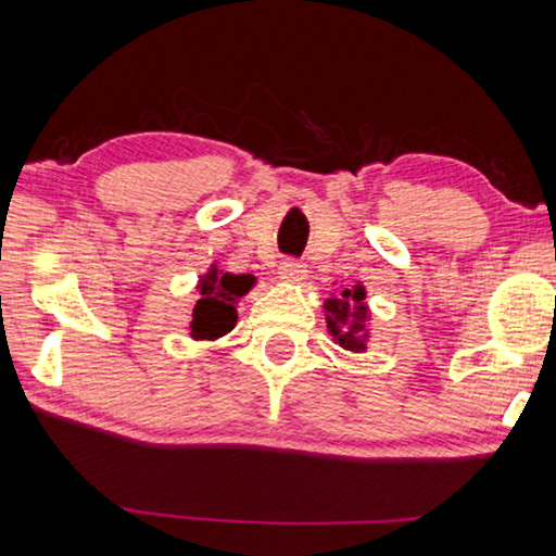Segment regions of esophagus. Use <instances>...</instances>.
<instances>
[{"label": "esophagus", "mask_w": 556, "mask_h": 556, "mask_svg": "<svg viewBox=\"0 0 556 556\" xmlns=\"http://www.w3.org/2000/svg\"><path fill=\"white\" fill-rule=\"evenodd\" d=\"M279 275L285 279H291V281H301V279H306V265H304V262L289 257V260L281 262Z\"/></svg>", "instance_id": "34e87169"}]
</instances>
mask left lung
<instances>
[{"mask_svg":"<svg viewBox=\"0 0 556 556\" xmlns=\"http://www.w3.org/2000/svg\"><path fill=\"white\" fill-rule=\"evenodd\" d=\"M326 321L336 341L345 351H363L368 336V306H365V289L361 285L345 287L336 299H326Z\"/></svg>","mask_w":556,"mask_h":556,"instance_id":"8db88e82","label":"left lung"}]
</instances>
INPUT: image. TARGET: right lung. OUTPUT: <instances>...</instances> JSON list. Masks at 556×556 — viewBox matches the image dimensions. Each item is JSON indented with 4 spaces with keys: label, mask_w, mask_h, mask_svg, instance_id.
I'll return each instance as SVG.
<instances>
[{
    "label": "right lung",
    "mask_w": 556,
    "mask_h": 556,
    "mask_svg": "<svg viewBox=\"0 0 556 556\" xmlns=\"http://www.w3.org/2000/svg\"><path fill=\"white\" fill-rule=\"evenodd\" d=\"M252 281L255 279L248 275H230V271L211 269L201 279V299L195 301L193 308L191 336L201 338V341H213V338L230 333L235 324H238L235 301L252 287Z\"/></svg>",
    "instance_id": "obj_1"
}]
</instances>
